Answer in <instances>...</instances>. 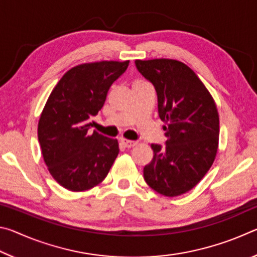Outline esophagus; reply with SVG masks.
Here are the masks:
<instances>
[{"label":"esophagus","mask_w":257,"mask_h":257,"mask_svg":"<svg viewBox=\"0 0 257 257\" xmlns=\"http://www.w3.org/2000/svg\"><path fill=\"white\" fill-rule=\"evenodd\" d=\"M120 143L122 144L125 149H133V147H135L137 145L136 142H133V141H127V139H123L121 138L120 139Z\"/></svg>","instance_id":"34e87169"}]
</instances>
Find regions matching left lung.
Returning a JSON list of instances; mask_svg holds the SVG:
<instances>
[{"label":"left lung","instance_id":"left-lung-1","mask_svg":"<svg viewBox=\"0 0 257 257\" xmlns=\"http://www.w3.org/2000/svg\"><path fill=\"white\" fill-rule=\"evenodd\" d=\"M137 70L154 86L165 145L152 144L153 160L144 168L152 189L168 197L193 189L214 162L219 114L206 87L177 60H136Z\"/></svg>","mask_w":257,"mask_h":257}]
</instances>
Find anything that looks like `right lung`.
Segmentation results:
<instances>
[{
  "label": "right lung",
  "instance_id": "right-lung-1",
  "mask_svg": "<svg viewBox=\"0 0 257 257\" xmlns=\"http://www.w3.org/2000/svg\"><path fill=\"white\" fill-rule=\"evenodd\" d=\"M128 66L129 61L80 64L52 90L38 122V142L50 173L64 188H93L105 179L118 156L116 139L88 130L111 85Z\"/></svg>",
  "mask_w": 257,
  "mask_h": 257
}]
</instances>
